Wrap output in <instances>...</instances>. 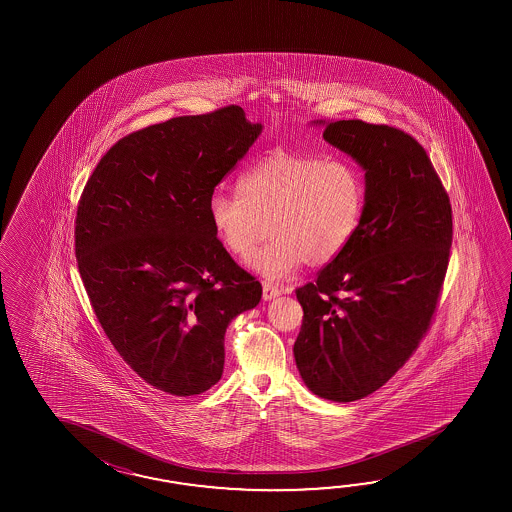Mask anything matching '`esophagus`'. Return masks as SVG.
Wrapping results in <instances>:
<instances>
[{"instance_id": "1", "label": "esophagus", "mask_w": 512, "mask_h": 512, "mask_svg": "<svg viewBox=\"0 0 512 512\" xmlns=\"http://www.w3.org/2000/svg\"><path fill=\"white\" fill-rule=\"evenodd\" d=\"M280 294H282L280 287H276L271 282H263V300H272V298H276Z\"/></svg>"}]
</instances>
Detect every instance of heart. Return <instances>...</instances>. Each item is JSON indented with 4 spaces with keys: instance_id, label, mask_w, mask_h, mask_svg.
<instances>
[{
    "instance_id": "obj_1",
    "label": "heart",
    "mask_w": 512,
    "mask_h": 512,
    "mask_svg": "<svg viewBox=\"0 0 512 512\" xmlns=\"http://www.w3.org/2000/svg\"><path fill=\"white\" fill-rule=\"evenodd\" d=\"M366 207V181L348 159L274 152L238 181V194L214 192L208 219L223 247L251 260L269 280H283L302 263L324 267L355 238Z\"/></svg>"
}]
</instances>
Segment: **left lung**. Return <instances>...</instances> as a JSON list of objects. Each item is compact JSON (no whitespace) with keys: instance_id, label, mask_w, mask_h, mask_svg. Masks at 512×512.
Listing matches in <instances>:
<instances>
[{"instance_id":"left-lung-1","label":"left lung","mask_w":512,"mask_h":512,"mask_svg":"<svg viewBox=\"0 0 512 512\" xmlns=\"http://www.w3.org/2000/svg\"><path fill=\"white\" fill-rule=\"evenodd\" d=\"M324 139L366 170L359 230L315 282L294 359L307 388L337 403L379 390L432 326L452 247V205L425 148L406 131L327 122Z\"/></svg>"}]
</instances>
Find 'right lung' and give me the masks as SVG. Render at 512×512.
Wrapping results in <instances>:
<instances>
[{"instance_id": "obj_1", "label": "right lung", "mask_w": 512, "mask_h": 512, "mask_svg": "<svg viewBox=\"0 0 512 512\" xmlns=\"http://www.w3.org/2000/svg\"><path fill=\"white\" fill-rule=\"evenodd\" d=\"M261 124L240 106L133 131L89 175L75 219L87 298L141 379L186 397L221 379L230 320L261 300L208 219V199Z\"/></svg>"}]
</instances>
